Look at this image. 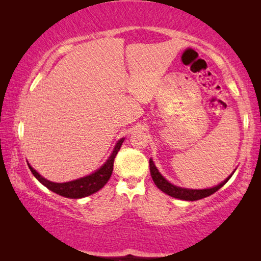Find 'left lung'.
Instances as JSON below:
<instances>
[{
  "label": "left lung",
  "mask_w": 261,
  "mask_h": 261,
  "mask_svg": "<svg viewBox=\"0 0 261 261\" xmlns=\"http://www.w3.org/2000/svg\"><path fill=\"white\" fill-rule=\"evenodd\" d=\"M149 170H151V176L153 178L154 184H155L162 192H165L170 197L177 198V199H182V200H187V201L199 200V199H202V198L211 196V194H213L214 192L218 191L219 189L222 188L223 185L228 182L229 178L232 176L231 174L228 178L224 179L223 182L220 183L219 185H216V187L210 188V189H202V190H193V189L176 187V185L168 182V180L160 174V171L156 169V167L152 161V159H149ZM233 173H235V171H233Z\"/></svg>",
  "instance_id": "8db88e82"
}]
</instances>
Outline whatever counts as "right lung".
Listing matches in <instances>:
<instances>
[{"instance_id": "right-lung-1", "label": "right lung", "mask_w": 261, "mask_h": 261, "mask_svg": "<svg viewBox=\"0 0 261 261\" xmlns=\"http://www.w3.org/2000/svg\"><path fill=\"white\" fill-rule=\"evenodd\" d=\"M124 141V138H122L117 141V144L115 145L112 154L108 158V160L106 161L102 166H101L98 170L94 171L93 174L85 176V177L78 178L71 180V182L67 183H54L50 182V180L46 179L45 177L35 171L32 167H31L29 163L30 170L32 171L34 177L37 178L39 182L45 185L47 189H49L50 191L60 194L62 197L70 198V199H79V198H84L87 196H91V194L95 193L99 191L100 189H102L106 183L108 182L113 173L114 168V160L115 156L117 155L118 151L122 146V143Z\"/></svg>"}]
</instances>
